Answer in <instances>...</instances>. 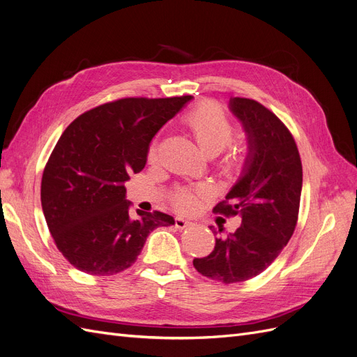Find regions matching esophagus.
<instances>
[{
	"label": "esophagus",
	"mask_w": 357,
	"mask_h": 357,
	"mask_svg": "<svg viewBox=\"0 0 357 357\" xmlns=\"http://www.w3.org/2000/svg\"><path fill=\"white\" fill-rule=\"evenodd\" d=\"M190 223L188 222V220H185V219H181V218H177L176 219V228L177 229H185V228H188Z\"/></svg>",
	"instance_id": "esophagus-1"
}]
</instances>
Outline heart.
<instances>
[{
	"instance_id": "heart-1",
	"label": "heart",
	"mask_w": 357,
	"mask_h": 357,
	"mask_svg": "<svg viewBox=\"0 0 357 357\" xmlns=\"http://www.w3.org/2000/svg\"><path fill=\"white\" fill-rule=\"evenodd\" d=\"M183 122L189 128L193 138L202 150L208 155H215L232 142L234 123L229 116L223 112L220 105L215 102H202L195 109L188 112L183 117ZM158 152V144L153 143L149 150V158L155 159ZM244 159V150L235 147L232 153L226 158V165L238 167ZM208 189L199 186L195 189H181L176 195V207L181 211H192L198 205L201 197H205Z\"/></svg>"
}]
</instances>
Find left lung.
<instances>
[{
    "instance_id": "left-lung-1",
    "label": "left lung",
    "mask_w": 357,
    "mask_h": 357,
    "mask_svg": "<svg viewBox=\"0 0 357 357\" xmlns=\"http://www.w3.org/2000/svg\"><path fill=\"white\" fill-rule=\"evenodd\" d=\"M229 110L245 132L247 156L214 211L240 214L241 226L215 238L208 256L193 259L198 273L225 284L253 278L275 261L295 231L302 190L299 152L284 123L255 100L231 98Z\"/></svg>"
}]
</instances>
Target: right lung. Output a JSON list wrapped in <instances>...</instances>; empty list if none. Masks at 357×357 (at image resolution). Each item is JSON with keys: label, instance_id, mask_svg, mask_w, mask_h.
Wrapping results in <instances>:
<instances>
[{"label": "right lung", "instance_id": "obj_1", "mask_svg": "<svg viewBox=\"0 0 357 357\" xmlns=\"http://www.w3.org/2000/svg\"><path fill=\"white\" fill-rule=\"evenodd\" d=\"M192 100L123 98L80 114L63 131L41 178V207L59 252L80 271L113 275L131 266L169 214H129V174L147 162L159 129Z\"/></svg>", "mask_w": 357, "mask_h": 357}]
</instances>
